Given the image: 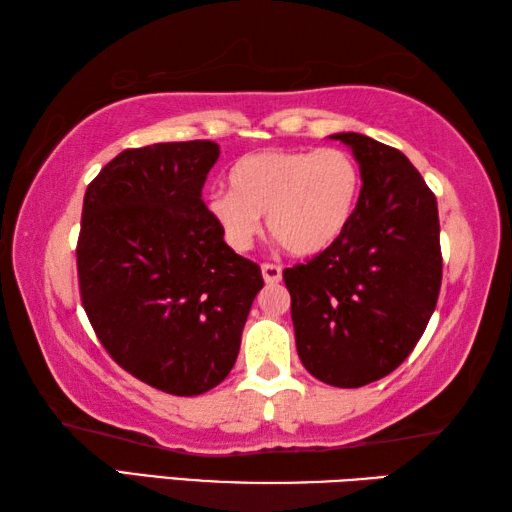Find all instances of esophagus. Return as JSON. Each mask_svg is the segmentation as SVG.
<instances>
[{"label":"esophagus","instance_id":"esophagus-1","mask_svg":"<svg viewBox=\"0 0 512 512\" xmlns=\"http://www.w3.org/2000/svg\"><path fill=\"white\" fill-rule=\"evenodd\" d=\"M262 275H264V282L266 284H277L282 280V268L277 264H268L264 262L262 264Z\"/></svg>","mask_w":512,"mask_h":512}]
</instances>
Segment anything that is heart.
<instances>
[{"instance_id": "1", "label": "heart", "mask_w": 512, "mask_h": 512, "mask_svg": "<svg viewBox=\"0 0 512 512\" xmlns=\"http://www.w3.org/2000/svg\"><path fill=\"white\" fill-rule=\"evenodd\" d=\"M361 185L359 162L343 149L264 151L235 162L230 189H212L205 207L232 248H250L266 214L277 244L309 257L348 230Z\"/></svg>"}]
</instances>
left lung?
<instances>
[{"instance_id": "1", "label": "left lung", "mask_w": 512, "mask_h": 512, "mask_svg": "<svg viewBox=\"0 0 512 512\" xmlns=\"http://www.w3.org/2000/svg\"><path fill=\"white\" fill-rule=\"evenodd\" d=\"M361 167L348 230L305 264L284 268L298 357L329 386L359 388L413 352L443 282L438 203L402 151L339 133Z\"/></svg>"}]
</instances>
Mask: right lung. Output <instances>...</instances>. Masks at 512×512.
<instances>
[{
    "mask_svg": "<svg viewBox=\"0 0 512 512\" xmlns=\"http://www.w3.org/2000/svg\"><path fill=\"white\" fill-rule=\"evenodd\" d=\"M210 140L126 149L85 189L76 268L85 314L121 368L158 391L228 377L262 268L223 241L203 203Z\"/></svg>",
    "mask_w": 512,
    "mask_h": 512,
    "instance_id": "1",
    "label": "right lung"
}]
</instances>
